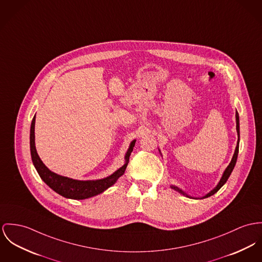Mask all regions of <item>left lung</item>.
Instances as JSON below:
<instances>
[{
  "mask_svg": "<svg viewBox=\"0 0 262 262\" xmlns=\"http://www.w3.org/2000/svg\"><path fill=\"white\" fill-rule=\"evenodd\" d=\"M235 117H236V130H237V135H238V141H237V145H236V148H235V151H234V155H233V157H232V160L230 161V163H229V165L226 167V169L224 170V173H223V176H222V180L220 181V183L217 184V186L213 189V190H211L209 193H207L205 196H203L202 199H205V198H208V196H210V195H213L215 192H217L221 188H222V185L227 181L228 180V178H229V176L231 174V172H232V170H233V168H234V165H235V163H236V160H237V156H238V149H239V117H238V113L236 112V115H235ZM171 188H173V189H176V190H178L179 192H181L182 193L183 195H186L181 189H180L179 187H177V186H171Z\"/></svg>",
  "mask_w": 262,
  "mask_h": 262,
  "instance_id": "8db88e82",
  "label": "left lung"
}]
</instances>
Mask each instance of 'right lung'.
<instances>
[{
    "label": "right lung",
    "instance_id": "add662e5",
    "mask_svg": "<svg viewBox=\"0 0 262 262\" xmlns=\"http://www.w3.org/2000/svg\"><path fill=\"white\" fill-rule=\"evenodd\" d=\"M35 121H36V117L33 118L32 124H31V135H30L32 161H33V163H34L40 179L61 196H64L67 199H73V200H84V199L95 196L99 193H101L102 191H104L106 188L112 186L114 183H116V181L119 180V178L124 173L125 168L127 166V161H129V156H130V152L133 151L136 141H132V143L129 145V148L124 158L125 163L115 173H113L112 176H110L105 179L100 180V181H76V180L61 177V176H59V174L51 171L42 163V161H40V159L37 154V150H36Z\"/></svg>",
    "mask_w": 262,
    "mask_h": 262
}]
</instances>
